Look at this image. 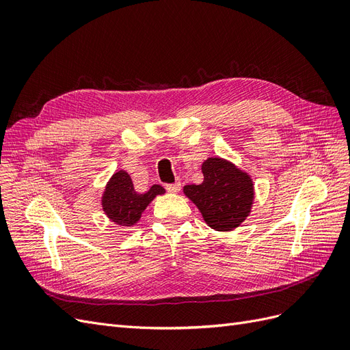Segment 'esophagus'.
Masks as SVG:
<instances>
[{"label":"esophagus","instance_id":"34e87169","mask_svg":"<svg viewBox=\"0 0 350 350\" xmlns=\"http://www.w3.org/2000/svg\"><path fill=\"white\" fill-rule=\"evenodd\" d=\"M165 188H166V191H167V193L176 194V193H179V189H181V184H179V183H175V184H167Z\"/></svg>","mask_w":350,"mask_h":350}]
</instances>
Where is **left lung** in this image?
I'll list each match as a JSON object with an SVG mask.
<instances>
[{
    "label": "left lung",
    "instance_id": "left-lung-1",
    "mask_svg": "<svg viewBox=\"0 0 350 350\" xmlns=\"http://www.w3.org/2000/svg\"><path fill=\"white\" fill-rule=\"evenodd\" d=\"M201 171L204 181L200 185H185V196L198 207L211 229L229 232L238 228L251 211V178L220 157H208Z\"/></svg>",
    "mask_w": 350,
    "mask_h": 350
}]
</instances>
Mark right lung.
Segmentation results:
<instances>
[{"instance_id":"add662e5","label":"right lung","mask_w":350,"mask_h":350,"mask_svg":"<svg viewBox=\"0 0 350 350\" xmlns=\"http://www.w3.org/2000/svg\"><path fill=\"white\" fill-rule=\"evenodd\" d=\"M163 193L165 189L161 185H152L149 191L143 194L137 193L130 175L120 171L111 178V181L105 188L102 207L107 216L116 225L133 226L139 221L150 201Z\"/></svg>"}]
</instances>
